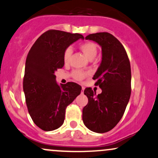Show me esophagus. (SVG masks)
Returning a JSON list of instances; mask_svg holds the SVG:
<instances>
[{"label": "esophagus", "mask_w": 158, "mask_h": 158, "mask_svg": "<svg viewBox=\"0 0 158 158\" xmlns=\"http://www.w3.org/2000/svg\"><path fill=\"white\" fill-rule=\"evenodd\" d=\"M84 90H85L84 87H81V93H83V92H84Z\"/></svg>", "instance_id": "obj_1"}]
</instances>
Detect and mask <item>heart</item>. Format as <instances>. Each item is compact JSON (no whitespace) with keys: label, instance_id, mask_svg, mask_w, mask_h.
Wrapping results in <instances>:
<instances>
[{"label":"heart","instance_id":"obj_1","mask_svg":"<svg viewBox=\"0 0 158 158\" xmlns=\"http://www.w3.org/2000/svg\"><path fill=\"white\" fill-rule=\"evenodd\" d=\"M80 49L81 51L84 52V54L88 59H93L97 54V45H96L93 42H90V41H88V42H85L83 44L80 45ZM72 52H73V50H72L71 48H68L65 50L64 52V56H63V59H64V61L65 63H68L69 60H70V58L71 56ZM87 76L86 72L81 71V70H74L73 72V77L75 79H77L78 81H81L84 78Z\"/></svg>","mask_w":158,"mask_h":158}]
</instances>
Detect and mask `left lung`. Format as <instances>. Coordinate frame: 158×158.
Segmentation results:
<instances>
[{
    "mask_svg": "<svg viewBox=\"0 0 158 158\" xmlns=\"http://www.w3.org/2000/svg\"><path fill=\"white\" fill-rule=\"evenodd\" d=\"M102 48V61L93 79L102 89L96 95L85 88L88 102L82 110L85 126L96 133L109 131L123 117L131 96V66L124 47L111 34L97 32L85 37Z\"/></svg>",
    "mask_w": 158,
    "mask_h": 158,
    "instance_id": "1",
    "label": "left lung"
}]
</instances>
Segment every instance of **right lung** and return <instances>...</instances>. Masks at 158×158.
<instances>
[{"label": "right lung", "mask_w": 158, "mask_h": 158, "mask_svg": "<svg viewBox=\"0 0 158 158\" xmlns=\"http://www.w3.org/2000/svg\"><path fill=\"white\" fill-rule=\"evenodd\" d=\"M79 39H84L83 35L50 30L36 40L28 52L23 89L30 117L44 131H53L63 124L67 106L81 93L77 83L58 85L55 75L64 66L65 50Z\"/></svg>", "instance_id": "obj_1"}]
</instances>
